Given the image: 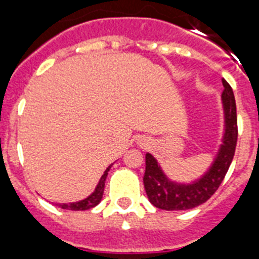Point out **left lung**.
Listing matches in <instances>:
<instances>
[{
    "label": "left lung",
    "instance_id": "left-lung-1",
    "mask_svg": "<svg viewBox=\"0 0 259 259\" xmlns=\"http://www.w3.org/2000/svg\"><path fill=\"white\" fill-rule=\"evenodd\" d=\"M222 106L225 113V132L222 144L209 169L196 181L178 183L166 177L151 153H146V171L143 183L147 197L153 206L162 210H187L204 204L218 190L231 165L237 142L236 102L232 88L222 78Z\"/></svg>",
    "mask_w": 259,
    "mask_h": 259
}]
</instances>
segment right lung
<instances>
[{"mask_svg":"<svg viewBox=\"0 0 259 259\" xmlns=\"http://www.w3.org/2000/svg\"><path fill=\"white\" fill-rule=\"evenodd\" d=\"M112 165H109L108 167L106 169L103 176L101 177L99 182H98L97 187H95L94 192L92 195L86 197V199L81 200V201H76V202H69V204H57L59 208L62 209H68V210H88V209H92L94 206H97L99 202H101L102 197H103V192H104V185H106V178L108 176V171L111 169Z\"/></svg>","mask_w":259,"mask_h":259,"instance_id":"1","label":"right lung"}]
</instances>
